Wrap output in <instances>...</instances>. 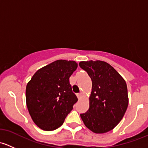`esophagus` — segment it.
Instances as JSON below:
<instances>
[{
	"label": "esophagus",
	"instance_id": "1",
	"mask_svg": "<svg viewBox=\"0 0 148 148\" xmlns=\"http://www.w3.org/2000/svg\"><path fill=\"white\" fill-rule=\"evenodd\" d=\"M77 98H78L79 99H81L82 96V93H79V94H77Z\"/></svg>",
	"mask_w": 148,
	"mask_h": 148
}]
</instances>
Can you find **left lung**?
<instances>
[{
    "mask_svg": "<svg viewBox=\"0 0 148 148\" xmlns=\"http://www.w3.org/2000/svg\"><path fill=\"white\" fill-rule=\"evenodd\" d=\"M92 82L89 108L80 114L85 126L95 133H105L117 126L128 106L127 84L120 74L102 61L81 62Z\"/></svg>",
    "mask_w": 148,
    "mask_h": 148,
    "instance_id": "left-lung-1",
    "label": "left lung"
}]
</instances>
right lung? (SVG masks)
<instances>
[{"instance_id":"right-lung-1","label":"right lung","mask_w":148,"mask_h":148,"mask_svg":"<svg viewBox=\"0 0 148 148\" xmlns=\"http://www.w3.org/2000/svg\"><path fill=\"white\" fill-rule=\"evenodd\" d=\"M77 68L74 61H55L38 69L27 84L28 112L41 130L51 131L59 127L78 101L69 83Z\"/></svg>"}]
</instances>
